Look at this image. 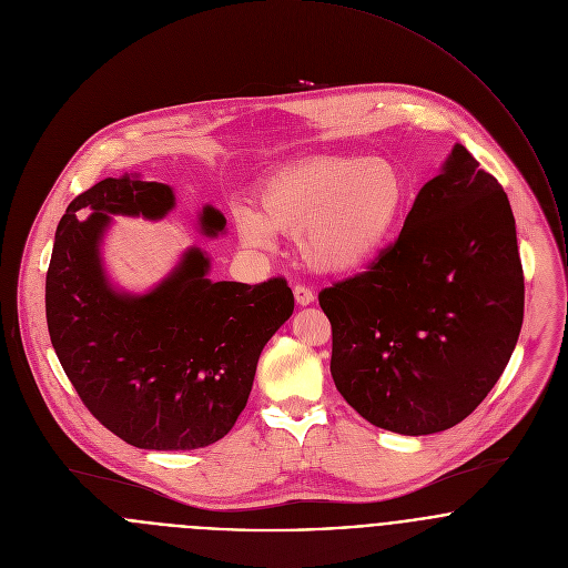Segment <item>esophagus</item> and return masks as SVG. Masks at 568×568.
Segmentation results:
<instances>
[{
	"instance_id": "34e87169",
	"label": "esophagus",
	"mask_w": 568,
	"mask_h": 568,
	"mask_svg": "<svg viewBox=\"0 0 568 568\" xmlns=\"http://www.w3.org/2000/svg\"><path fill=\"white\" fill-rule=\"evenodd\" d=\"M293 295H295L297 304H302V306H306V304H313V302H315V293H313V288H308V286H304V284H297V286L293 288Z\"/></svg>"
}]
</instances>
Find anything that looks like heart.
<instances>
[{
  "mask_svg": "<svg viewBox=\"0 0 568 568\" xmlns=\"http://www.w3.org/2000/svg\"><path fill=\"white\" fill-rule=\"evenodd\" d=\"M257 211H237L248 246H271L273 233H297L302 257L324 273H353L377 260L407 204L403 172L383 159L326 154L268 174Z\"/></svg>",
  "mask_w": 568,
  "mask_h": 568,
  "instance_id": "b5f03b06",
  "label": "heart"
}]
</instances>
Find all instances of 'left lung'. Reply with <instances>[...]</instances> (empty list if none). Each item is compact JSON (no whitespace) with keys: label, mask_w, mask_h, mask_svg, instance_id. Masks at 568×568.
<instances>
[{"label":"left lung","mask_w":568,"mask_h":568,"mask_svg":"<svg viewBox=\"0 0 568 568\" xmlns=\"http://www.w3.org/2000/svg\"><path fill=\"white\" fill-rule=\"evenodd\" d=\"M331 375L368 423L407 436L467 418L505 373L525 317L516 220L456 145L366 271L320 293Z\"/></svg>","instance_id":"obj_1"}]
</instances>
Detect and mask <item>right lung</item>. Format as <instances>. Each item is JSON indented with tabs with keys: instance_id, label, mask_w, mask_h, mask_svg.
Returning a JSON list of instances; mask_svg holds the SVG:
<instances>
[{
	"instance_id": "1",
	"label": "right lung",
	"mask_w": 568,
	"mask_h": 568,
	"mask_svg": "<svg viewBox=\"0 0 568 568\" xmlns=\"http://www.w3.org/2000/svg\"><path fill=\"white\" fill-rule=\"evenodd\" d=\"M172 206L163 183H97L68 204L45 273L50 342L83 405L125 443L165 452L206 447L235 425L262 348L295 306L282 275L255 286L206 280L200 248L143 297L112 291L99 260L108 213L156 220ZM224 222L202 209L204 233Z\"/></svg>"
}]
</instances>
